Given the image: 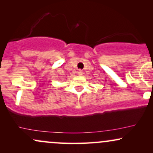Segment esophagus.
Returning a JSON list of instances; mask_svg holds the SVG:
<instances>
[{"instance_id": "34e87169", "label": "esophagus", "mask_w": 153, "mask_h": 153, "mask_svg": "<svg viewBox=\"0 0 153 153\" xmlns=\"http://www.w3.org/2000/svg\"><path fill=\"white\" fill-rule=\"evenodd\" d=\"M78 73L79 75H82V71H81V70H79Z\"/></svg>"}]
</instances>
